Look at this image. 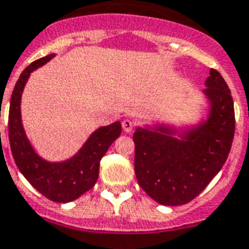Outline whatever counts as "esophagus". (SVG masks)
<instances>
[{
    "instance_id": "1",
    "label": "esophagus",
    "mask_w": 249,
    "mask_h": 249,
    "mask_svg": "<svg viewBox=\"0 0 249 249\" xmlns=\"http://www.w3.org/2000/svg\"><path fill=\"white\" fill-rule=\"evenodd\" d=\"M123 129H124V132L130 133L133 130V126H134V123L132 120H129V119H125L123 120Z\"/></svg>"
}]
</instances>
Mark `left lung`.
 <instances>
[{"label":"left lung","mask_w":249,"mask_h":249,"mask_svg":"<svg viewBox=\"0 0 249 249\" xmlns=\"http://www.w3.org/2000/svg\"><path fill=\"white\" fill-rule=\"evenodd\" d=\"M205 85L204 94L210 103L208 120L181 133L155 125L137 128L133 134L137 181L159 204L178 206L192 201L229 157L235 133L231 91L215 69H210Z\"/></svg>","instance_id":"8db88e82"}]
</instances>
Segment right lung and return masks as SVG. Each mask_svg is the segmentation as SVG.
<instances>
[{"label": "right lung", "instance_id": "right-lung-1", "mask_svg": "<svg viewBox=\"0 0 249 249\" xmlns=\"http://www.w3.org/2000/svg\"><path fill=\"white\" fill-rule=\"evenodd\" d=\"M39 58L22 71L11 94L9 141L15 164L32 187L54 202H70L94 187L99 176L100 159L121 133L120 121L96 129L77 154L65 162H47L32 149L20 119V98L30 74L52 60Z\"/></svg>", "mask_w": 249, "mask_h": 249}]
</instances>
